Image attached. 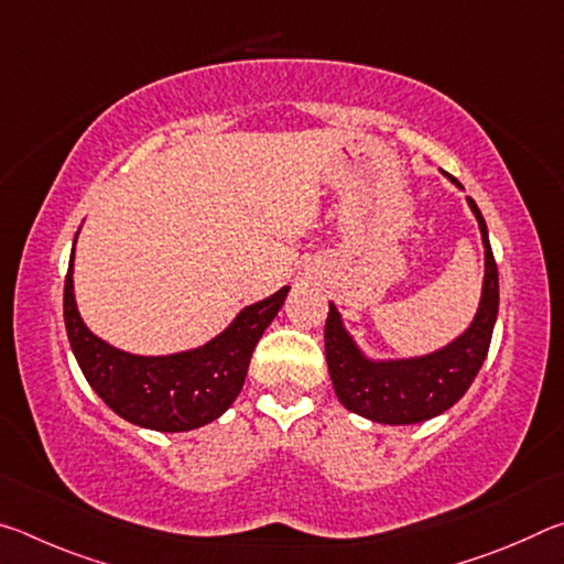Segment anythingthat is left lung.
Masks as SVG:
<instances>
[{
  "label": "left lung",
  "mask_w": 564,
  "mask_h": 564,
  "mask_svg": "<svg viewBox=\"0 0 564 564\" xmlns=\"http://www.w3.org/2000/svg\"><path fill=\"white\" fill-rule=\"evenodd\" d=\"M457 184V178L447 174ZM460 186V184H457ZM477 218L485 246V281L480 308L460 338L431 356L405 360H370L343 328L340 313L330 303L326 318V360L336 395L350 413L386 425H413L445 413L460 400L480 373L488 356L495 318H498L500 285L488 226L480 208L467 198Z\"/></svg>",
  "instance_id": "8db88e82"
}]
</instances>
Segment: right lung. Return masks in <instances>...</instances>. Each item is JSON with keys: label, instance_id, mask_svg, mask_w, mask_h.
Returning a JSON list of instances; mask_svg holds the SVG:
<instances>
[{"label": "right lung", "instance_id": "right-lung-1", "mask_svg": "<svg viewBox=\"0 0 564 564\" xmlns=\"http://www.w3.org/2000/svg\"><path fill=\"white\" fill-rule=\"evenodd\" d=\"M76 243V238H74ZM74 251L64 281V323L84 378L119 417L161 433H184L224 415L241 393L253 348L289 295L248 305L221 336L174 356H131L84 326L74 301Z\"/></svg>", "mask_w": 564, "mask_h": 564}]
</instances>
